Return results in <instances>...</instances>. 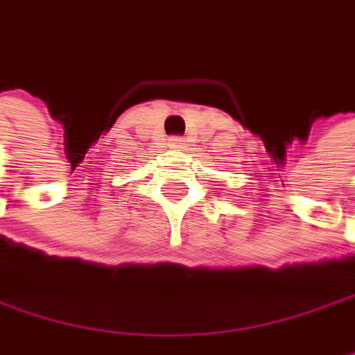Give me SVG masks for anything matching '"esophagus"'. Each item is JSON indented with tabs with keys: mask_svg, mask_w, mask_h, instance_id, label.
Returning <instances> with one entry per match:
<instances>
[{
	"mask_svg": "<svg viewBox=\"0 0 355 355\" xmlns=\"http://www.w3.org/2000/svg\"><path fill=\"white\" fill-rule=\"evenodd\" d=\"M169 144H171L173 148H182V146H184V138H180V136H173V138H169Z\"/></svg>",
	"mask_w": 355,
	"mask_h": 355,
	"instance_id": "1",
	"label": "esophagus"
}]
</instances>
